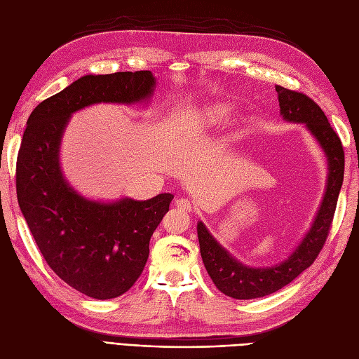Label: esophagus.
Returning <instances> with one entry per match:
<instances>
[{"instance_id": "obj_1", "label": "esophagus", "mask_w": 359, "mask_h": 359, "mask_svg": "<svg viewBox=\"0 0 359 359\" xmlns=\"http://www.w3.org/2000/svg\"><path fill=\"white\" fill-rule=\"evenodd\" d=\"M175 206L182 212H190L191 211V203L187 199H177Z\"/></svg>"}]
</instances>
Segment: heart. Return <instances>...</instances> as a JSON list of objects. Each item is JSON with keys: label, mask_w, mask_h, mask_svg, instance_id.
<instances>
[{"label": "heart", "mask_w": 359, "mask_h": 359, "mask_svg": "<svg viewBox=\"0 0 359 359\" xmlns=\"http://www.w3.org/2000/svg\"><path fill=\"white\" fill-rule=\"evenodd\" d=\"M231 106L224 102L211 103L208 106L202 107L199 111H194L187 118V124L194 130H203L219 124L229 116Z\"/></svg>", "instance_id": "1"}]
</instances>
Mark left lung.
<instances>
[{
    "label": "left lung",
    "instance_id": "left-lung-1",
    "mask_svg": "<svg viewBox=\"0 0 359 359\" xmlns=\"http://www.w3.org/2000/svg\"><path fill=\"white\" fill-rule=\"evenodd\" d=\"M276 91L280 115L287 123L304 124L327 157V186L310 229L283 262L271 266H248L243 264L215 240L202 222H198L203 265L217 289L235 299L262 298L274 293L289 285L314 262L327 241L343 184L344 153L341 140L332 130L323 111L310 97L301 93L286 90L280 85H276Z\"/></svg>",
    "mask_w": 359,
    "mask_h": 359
}]
</instances>
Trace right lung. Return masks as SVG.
Returning <instances> with one entry per match:
<instances>
[{
	"label": "right lung",
	"mask_w": 359,
	"mask_h": 359,
	"mask_svg": "<svg viewBox=\"0 0 359 359\" xmlns=\"http://www.w3.org/2000/svg\"><path fill=\"white\" fill-rule=\"evenodd\" d=\"M149 70L85 74L31 112L16 165L19 208L32 238L61 280L95 299L123 295L142 274L149 240L173 199L94 201L74 190L61 168V142L74 112L99 103H148Z\"/></svg>",
	"instance_id": "1"
}]
</instances>
